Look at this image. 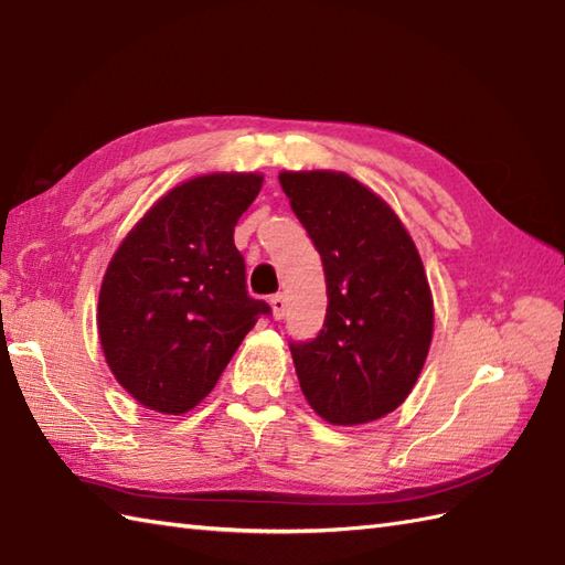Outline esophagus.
I'll use <instances>...</instances> for the list:
<instances>
[{"label":"esophagus","instance_id":"esophagus-1","mask_svg":"<svg viewBox=\"0 0 565 565\" xmlns=\"http://www.w3.org/2000/svg\"><path fill=\"white\" fill-rule=\"evenodd\" d=\"M269 306H271V316H274V320H281V318L286 316V296H284V294H276V296H271Z\"/></svg>","mask_w":565,"mask_h":565}]
</instances>
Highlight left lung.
I'll use <instances>...</instances> for the list:
<instances>
[{
  "mask_svg": "<svg viewBox=\"0 0 565 565\" xmlns=\"http://www.w3.org/2000/svg\"><path fill=\"white\" fill-rule=\"evenodd\" d=\"M296 218L322 257L328 313L291 356L308 405L330 425L393 413L417 383L435 330V303L411 233L354 177L281 172Z\"/></svg>",
  "mask_w": 565,
  "mask_h": 565,
  "instance_id": "8db88e82",
  "label": "left lung"
}]
</instances>
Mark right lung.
<instances>
[{
  "mask_svg": "<svg viewBox=\"0 0 565 565\" xmlns=\"http://www.w3.org/2000/svg\"><path fill=\"white\" fill-rule=\"evenodd\" d=\"M259 172L201 174L167 191L106 267L97 328L116 381L162 415H182L218 383L239 342L269 316L245 289L235 225Z\"/></svg>",
  "mask_w": 565,
  "mask_h": 565,
  "instance_id": "add662e5",
  "label": "right lung"
}]
</instances>
